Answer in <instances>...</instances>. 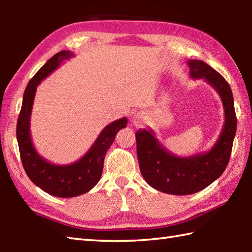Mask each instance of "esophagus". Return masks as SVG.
<instances>
[{
    "mask_svg": "<svg viewBox=\"0 0 252 252\" xmlns=\"http://www.w3.org/2000/svg\"><path fill=\"white\" fill-rule=\"evenodd\" d=\"M132 122H133V125L135 126H142L143 123L146 122V116L141 112L135 113L133 114V117H132Z\"/></svg>",
    "mask_w": 252,
    "mask_h": 252,
    "instance_id": "esophagus-1",
    "label": "esophagus"
}]
</instances>
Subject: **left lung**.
Wrapping results in <instances>:
<instances>
[{
  "mask_svg": "<svg viewBox=\"0 0 252 252\" xmlns=\"http://www.w3.org/2000/svg\"><path fill=\"white\" fill-rule=\"evenodd\" d=\"M187 64L191 78L206 81L222 101L224 123L217 142L207 152L178 157L162 146L152 129H139L135 133L136 155L144 180L156 190L176 195L201 191L223 173L237 130L233 95L229 83L203 61L188 60Z\"/></svg>",
  "mask_w": 252,
  "mask_h": 252,
  "instance_id": "obj_1",
  "label": "left lung"
}]
</instances>
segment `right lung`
Wrapping results in <instances>:
<instances>
[{"instance_id": "1", "label": "right lung", "mask_w": 252, "mask_h": 252, "mask_svg": "<svg viewBox=\"0 0 252 252\" xmlns=\"http://www.w3.org/2000/svg\"><path fill=\"white\" fill-rule=\"evenodd\" d=\"M74 57L72 51H61L53 55L25 89L22 108L16 126L19 150L23 168L34 185L46 193L59 198H73L87 193L94 188L103 171L105 153L113 143L119 130L126 127L127 119L121 118L106 126L97 136L92 147L78 161L70 164H55L44 159L34 148L30 130V121L37 85L49 76L65 60Z\"/></svg>"}]
</instances>
